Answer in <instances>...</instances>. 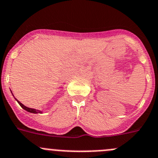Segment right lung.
<instances>
[{
	"label": "right lung",
	"mask_w": 158,
	"mask_h": 158,
	"mask_svg": "<svg viewBox=\"0 0 158 158\" xmlns=\"http://www.w3.org/2000/svg\"><path fill=\"white\" fill-rule=\"evenodd\" d=\"M11 94H12V92H11ZM12 95L14 96V95H13V94H12ZM14 98H15V96H14ZM15 99L17 101V102H18V103L19 104L20 106H21V107L23 108V109L25 110H27V112L32 113V114H42V113H43V111L40 110H36V109H33V108L27 107V106H26L23 105L22 102H20L17 99H15Z\"/></svg>",
	"instance_id": "1"
}]
</instances>
